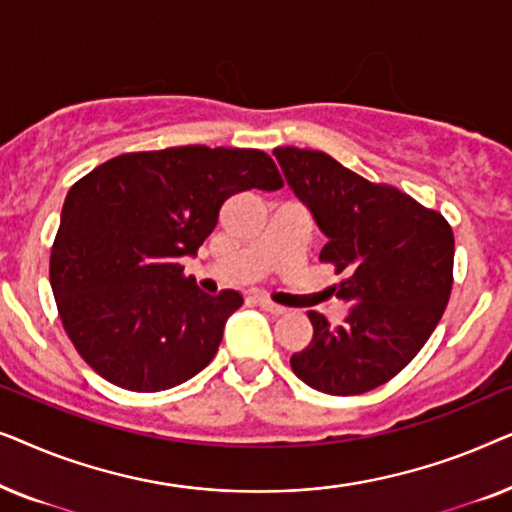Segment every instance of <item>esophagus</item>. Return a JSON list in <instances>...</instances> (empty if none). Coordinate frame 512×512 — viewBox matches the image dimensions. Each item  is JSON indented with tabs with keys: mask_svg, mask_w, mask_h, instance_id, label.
<instances>
[{
	"mask_svg": "<svg viewBox=\"0 0 512 512\" xmlns=\"http://www.w3.org/2000/svg\"><path fill=\"white\" fill-rule=\"evenodd\" d=\"M254 300L258 303V307H263V310L270 312V314H284L286 312V307L272 303L268 296H254Z\"/></svg>",
	"mask_w": 512,
	"mask_h": 512,
	"instance_id": "esophagus-1",
	"label": "esophagus"
}]
</instances>
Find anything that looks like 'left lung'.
<instances>
[{
  "instance_id": "1",
  "label": "left lung",
  "mask_w": 512,
  "mask_h": 512,
  "mask_svg": "<svg viewBox=\"0 0 512 512\" xmlns=\"http://www.w3.org/2000/svg\"><path fill=\"white\" fill-rule=\"evenodd\" d=\"M275 156L328 237L319 261L342 275L331 289L352 303L335 328L307 312L314 333L291 368L324 394H366L401 373L436 331L454 282L452 226L401 188L368 181L324 151L282 146Z\"/></svg>"
}]
</instances>
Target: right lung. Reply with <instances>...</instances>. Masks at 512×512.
Segmentation results:
<instances>
[{
  "label": "right lung",
  "instance_id": "1",
  "mask_svg": "<svg viewBox=\"0 0 512 512\" xmlns=\"http://www.w3.org/2000/svg\"><path fill=\"white\" fill-rule=\"evenodd\" d=\"M282 186L265 151L200 144L123 153L76 181L48 272L81 359L142 394L198 375L242 296H207L179 261L207 240L230 195Z\"/></svg>",
  "mask_w": 512,
  "mask_h": 512
}]
</instances>
